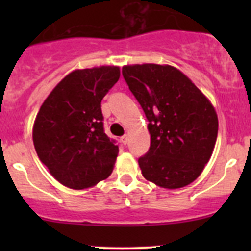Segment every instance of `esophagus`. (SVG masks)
Returning <instances> with one entry per match:
<instances>
[{"label": "esophagus", "instance_id": "34e87169", "mask_svg": "<svg viewBox=\"0 0 251 251\" xmlns=\"http://www.w3.org/2000/svg\"><path fill=\"white\" fill-rule=\"evenodd\" d=\"M127 140H128V138H127V136H123V137H121L120 138V141H121V143H123V144H126V143H127Z\"/></svg>", "mask_w": 251, "mask_h": 251}]
</instances>
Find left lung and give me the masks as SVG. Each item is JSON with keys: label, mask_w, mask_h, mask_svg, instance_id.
Wrapping results in <instances>:
<instances>
[{"label": "left lung", "mask_w": 251, "mask_h": 251, "mask_svg": "<svg viewBox=\"0 0 251 251\" xmlns=\"http://www.w3.org/2000/svg\"><path fill=\"white\" fill-rule=\"evenodd\" d=\"M123 76L149 123L151 147L138 158L144 178L169 189L192 183L216 143L219 121L211 103L171 65H126Z\"/></svg>", "instance_id": "1"}]
</instances>
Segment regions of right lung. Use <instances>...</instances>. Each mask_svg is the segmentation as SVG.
<instances>
[{"mask_svg":"<svg viewBox=\"0 0 251 251\" xmlns=\"http://www.w3.org/2000/svg\"><path fill=\"white\" fill-rule=\"evenodd\" d=\"M119 77L118 67L75 70L40 108L35 149L52 176L69 188L92 187L113 171L119 147L105 135L100 102Z\"/></svg>","mask_w":251,"mask_h":251,"instance_id":"obj_1","label":"right lung"}]
</instances>
